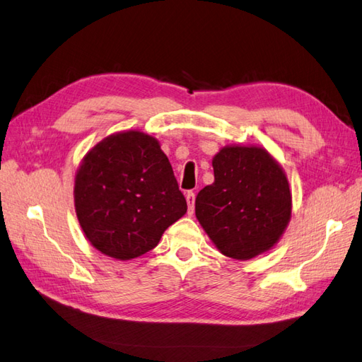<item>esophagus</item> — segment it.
Wrapping results in <instances>:
<instances>
[{
	"label": "esophagus",
	"mask_w": 362,
	"mask_h": 362,
	"mask_svg": "<svg viewBox=\"0 0 362 362\" xmlns=\"http://www.w3.org/2000/svg\"><path fill=\"white\" fill-rule=\"evenodd\" d=\"M194 199H196L194 192H192V191L187 192V204H188V214L189 216L194 214Z\"/></svg>",
	"instance_id": "obj_1"
}]
</instances>
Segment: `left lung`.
Instances as JSON below:
<instances>
[{"label": "left lung", "instance_id": "1", "mask_svg": "<svg viewBox=\"0 0 362 362\" xmlns=\"http://www.w3.org/2000/svg\"><path fill=\"white\" fill-rule=\"evenodd\" d=\"M214 182L196 197V217L226 257L250 260L276 247L291 219L284 168L264 146L226 145L213 157Z\"/></svg>", "mask_w": 362, "mask_h": 362}]
</instances>
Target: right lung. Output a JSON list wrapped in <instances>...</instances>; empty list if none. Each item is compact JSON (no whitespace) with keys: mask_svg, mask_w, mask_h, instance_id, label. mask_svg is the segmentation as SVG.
Masks as SVG:
<instances>
[{"mask_svg":"<svg viewBox=\"0 0 362 362\" xmlns=\"http://www.w3.org/2000/svg\"><path fill=\"white\" fill-rule=\"evenodd\" d=\"M74 205L90 245L115 260L148 253L187 213L160 143L139 129L114 132L88 151L75 173Z\"/></svg>","mask_w":362,"mask_h":362,"instance_id":"1","label":"right lung"}]
</instances>
